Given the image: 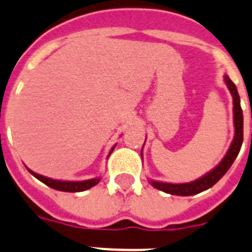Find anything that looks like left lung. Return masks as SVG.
Wrapping results in <instances>:
<instances>
[{
  "instance_id": "left-lung-1",
  "label": "left lung",
  "mask_w": 252,
  "mask_h": 252,
  "mask_svg": "<svg viewBox=\"0 0 252 252\" xmlns=\"http://www.w3.org/2000/svg\"><path fill=\"white\" fill-rule=\"evenodd\" d=\"M225 82H226L229 90H230L231 95H233V100H234V126H235V136L231 144L230 149L226 153V156L223 157L219 166L213 168L211 172H208L207 175H204L203 178L191 182V183L184 184H171V183H162V182H156L152 180L150 183L154 188H157L159 191H163L166 193H171V195L178 196H191L196 195L199 192H203L208 188H211L212 186H215L221 178H222L226 171L233 165V162L235 161V158L238 156L241 146L243 142V112L241 108V103H239V95L237 91V87L233 84V81L229 77H225ZM252 116V114H251Z\"/></svg>"
}]
</instances>
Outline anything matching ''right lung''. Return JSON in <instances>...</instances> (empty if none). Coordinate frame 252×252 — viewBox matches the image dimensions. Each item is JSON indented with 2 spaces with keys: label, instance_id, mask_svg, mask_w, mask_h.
<instances>
[{
  "label": "right lung",
  "instance_id": "obj_1",
  "mask_svg": "<svg viewBox=\"0 0 252 252\" xmlns=\"http://www.w3.org/2000/svg\"><path fill=\"white\" fill-rule=\"evenodd\" d=\"M114 150V148L111 149V152ZM110 152V153H111ZM31 174H32L35 178L43 182L44 184H47L48 187L55 188L57 191H64V192H82L86 191L89 188L94 187L95 184L99 183V179H90V180H82V182H63V180H55L49 179V178H45V176H41L36 172L29 170Z\"/></svg>",
  "mask_w": 252,
  "mask_h": 252
}]
</instances>
